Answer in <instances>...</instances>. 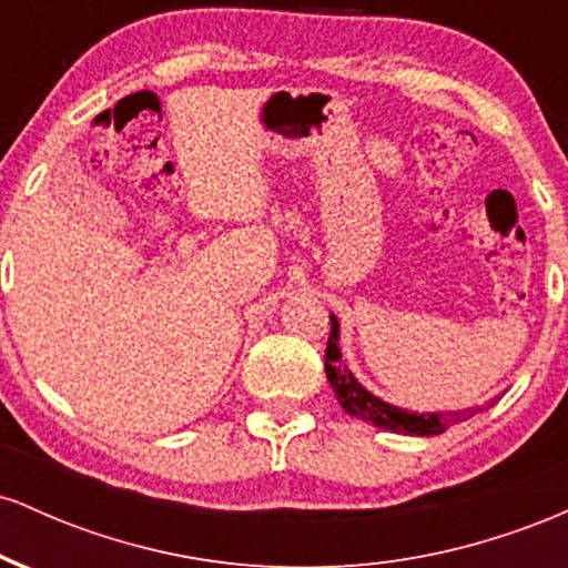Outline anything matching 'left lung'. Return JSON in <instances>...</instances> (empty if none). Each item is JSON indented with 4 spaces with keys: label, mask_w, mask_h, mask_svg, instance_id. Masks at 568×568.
Here are the masks:
<instances>
[{
    "label": "left lung",
    "mask_w": 568,
    "mask_h": 568,
    "mask_svg": "<svg viewBox=\"0 0 568 568\" xmlns=\"http://www.w3.org/2000/svg\"><path fill=\"white\" fill-rule=\"evenodd\" d=\"M325 376H328L331 387H334L336 400L342 403V408L349 416L371 422V425L389 429V433H403V435H440L446 433V427H452L454 422H459V414H410L389 403L379 400L376 395H371L361 382L352 376V371L344 366L342 352H338V323L331 315V336L328 347H325ZM470 414H478L484 406L467 408ZM465 410V414H467Z\"/></svg>",
    "instance_id": "8db88e82"
}]
</instances>
